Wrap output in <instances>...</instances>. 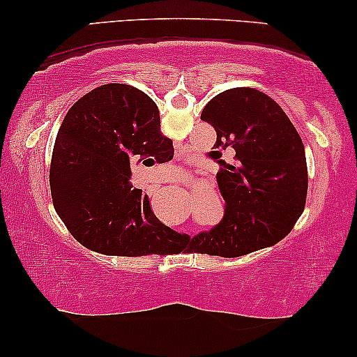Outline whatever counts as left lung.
Returning a JSON list of instances; mask_svg holds the SVG:
<instances>
[{
    "mask_svg": "<svg viewBox=\"0 0 357 357\" xmlns=\"http://www.w3.org/2000/svg\"><path fill=\"white\" fill-rule=\"evenodd\" d=\"M202 120L216 130L218 159L219 151L232 148L237 162L216 175L226 203L222 219L188 238L187 252L234 258L275 245L305 206L309 175L299 133L281 107L253 87L218 94Z\"/></svg>",
    "mask_w": 357,
    "mask_h": 357,
    "instance_id": "left-lung-1",
    "label": "left lung"
}]
</instances>
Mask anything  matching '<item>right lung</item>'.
Returning <instances> with one entry per match:
<instances>
[{"label":"right lung","mask_w":357,"mask_h":357,"mask_svg":"<svg viewBox=\"0 0 357 357\" xmlns=\"http://www.w3.org/2000/svg\"><path fill=\"white\" fill-rule=\"evenodd\" d=\"M174 158L172 139L160 131L159 109L128 84L91 91L68 112L50 164L52 199L77 242L115 257L169 255L185 237L151 211L148 195L130 183L131 165Z\"/></svg>","instance_id":"right-lung-1"}]
</instances>
